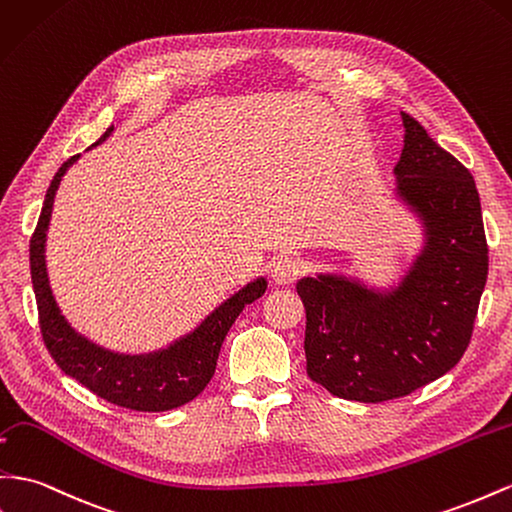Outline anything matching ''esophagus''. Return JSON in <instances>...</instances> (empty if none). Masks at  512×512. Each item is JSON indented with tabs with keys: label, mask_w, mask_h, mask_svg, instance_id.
Segmentation results:
<instances>
[{
	"label": "esophagus",
	"mask_w": 512,
	"mask_h": 512,
	"mask_svg": "<svg viewBox=\"0 0 512 512\" xmlns=\"http://www.w3.org/2000/svg\"><path fill=\"white\" fill-rule=\"evenodd\" d=\"M306 271V262L299 260L297 256H278L271 262V278L275 284L280 286H288L299 280V275Z\"/></svg>",
	"instance_id": "34e87169"
}]
</instances>
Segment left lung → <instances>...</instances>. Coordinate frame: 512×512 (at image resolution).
Here are the masks:
<instances>
[{
	"label": "left lung",
	"mask_w": 512,
	"mask_h": 512,
	"mask_svg": "<svg viewBox=\"0 0 512 512\" xmlns=\"http://www.w3.org/2000/svg\"><path fill=\"white\" fill-rule=\"evenodd\" d=\"M403 124L396 193L424 224L420 256L390 290L334 273L297 282L308 377L359 403L407 396L457 366L489 273L472 174L416 118L403 114Z\"/></svg>",
	"instance_id": "1"
}]
</instances>
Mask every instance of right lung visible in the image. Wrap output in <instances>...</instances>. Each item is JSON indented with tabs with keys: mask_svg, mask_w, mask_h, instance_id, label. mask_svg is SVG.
<instances>
[{
	"mask_svg": "<svg viewBox=\"0 0 512 512\" xmlns=\"http://www.w3.org/2000/svg\"><path fill=\"white\" fill-rule=\"evenodd\" d=\"M112 131L114 127H109L94 146L105 142V137ZM77 159L79 155L64 161L62 168L55 172L30 241L32 284L45 347L68 377L86 385L92 394L105 398L107 403L148 413L181 407L209 385L215 375L219 349H222L232 323L237 321L247 303L265 295L267 280L258 278L243 286L239 293H234L206 316L191 334L155 353L122 355L107 351L77 334L53 299L45 262V241L55 191H58L66 170Z\"/></svg>",
	"mask_w": 512,
	"mask_h": 512,
	"instance_id": "obj_1",
	"label": "right lung"
}]
</instances>
